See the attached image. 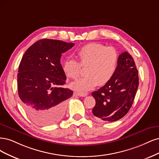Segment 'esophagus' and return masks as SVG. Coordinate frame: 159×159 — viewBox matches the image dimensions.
Returning <instances> with one entry per match:
<instances>
[{
  "label": "esophagus",
  "instance_id": "34e87169",
  "mask_svg": "<svg viewBox=\"0 0 159 159\" xmlns=\"http://www.w3.org/2000/svg\"><path fill=\"white\" fill-rule=\"evenodd\" d=\"M76 94L79 96H82V97H85L88 94L86 93H82V92H78V93H76Z\"/></svg>",
  "mask_w": 159,
  "mask_h": 159
}]
</instances>
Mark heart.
Segmentation results:
<instances>
[{"mask_svg":"<svg viewBox=\"0 0 159 159\" xmlns=\"http://www.w3.org/2000/svg\"><path fill=\"white\" fill-rule=\"evenodd\" d=\"M79 62L66 59L63 70L67 78L76 79L81 73V66L86 67V77L70 84L78 91H88L97 85L104 86L113 77L118 63V53L113 47H106L98 43H90L81 48L76 53Z\"/></svg>","mask_w":159,"mask_h":159,"instance_id":"1","label":"heart"}]
</instances>
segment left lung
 I'll use <instances>...</instances> for the list:
<instances>
[{"mask_svg":"<svg viewBox=\"0 0 159 159\" xmlns=\"http://www.w3.org/2000/svg\"><path fill=\"white\" fill-rule=\"evenodd\" d=\"M139 86L135 61L127 52L118 57L112 79L92 95L96 100L93 115L106 121H115L126 115L134 102Z\"/></svg>","mask_w":159,"mask_h":159,"instance_id":"1","label":"left lung"}]
</instances>
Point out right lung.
<instances>
[{
  "mask_svg": "<svg viewBox=\"0 0 159 159\" xmlns=\"http://www.w3.org/2000/svg\"><path fill=\"white\" fill-rule=\"evenodd\" d=\"M75 43L43 39L26 50L18 68V91L25 112L41 125H53L62 118L66 100L73 92L61 87L66 79L61 53Z\"/></svg>",
  "mask_w": 159,
  "mask_h": 159,
  "instance_id": "obj_1",
  "label": "right lung"
}]
</instances>
